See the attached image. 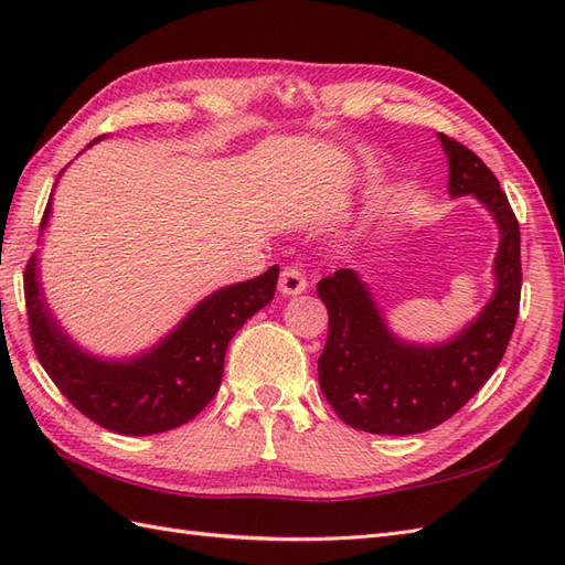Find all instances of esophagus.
<instances>
[{"instance_id": "obj_1", "label": "esophagus", "mask_w": 565, "mask_h": 565, "mask_svg": "<svg viewBox=\"0 0 565 565\" xmlns=\"http://www.w3.org/2000/svg\"><path fill=\"white\" fill-rule=\"evenodd\" d=\"M306 274L300 271L298 267H284L281 269V277H279V291L284 296H296V294H303L306 291Z\"/></svg>"}]
</instances>
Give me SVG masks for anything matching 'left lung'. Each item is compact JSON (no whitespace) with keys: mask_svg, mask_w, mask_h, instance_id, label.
<instances>
[{"mask_svg":"<svg viewBox=\"0 0 565 565\" xmlns=\"http://www.w3.org/2000/svg\"><path fill=\"white\" fill-rule=\"evenodd\" d=\"M450 163V194H475L501 228L495 296L467 330L443 347L397 342L375 310L371 294L351 269L318 284L330 312L318 359L320 390L351 428L383 436H412L448 422L493 375L520 312V226L505 192L479 156L440 135Z\"/></svg>","mask_w":565,"mask_h":565,"instance_id":"left-lung-1","label":"left lung"}]
</instances>
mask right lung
I'll return each mask as SVG.
<instances>
[{"instance_id":"add662e5","label":"right lung","mask_w":565,"mask_h":565,"mask_svg":"<svg viewBox=\"0 0 565 565\" xmlns=\"http://www.w3.org/2000/svg\"><path fill=\"white\" fill-rule=\"evenodd\" d=\"M50 216V200L41 228ZM279 267L204 298L178 330L129 363L90 359L64 337L45 310L35 255L23 271L25 312L35 356L52 383L90 422L122 436H151L188 424L214 399L233 334L271 303Z\"/></svg>"}]
</instances>
